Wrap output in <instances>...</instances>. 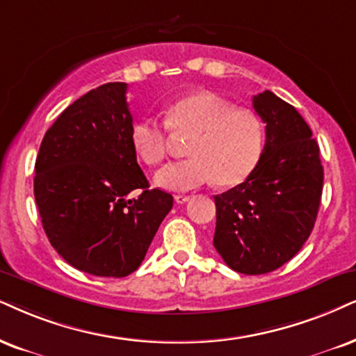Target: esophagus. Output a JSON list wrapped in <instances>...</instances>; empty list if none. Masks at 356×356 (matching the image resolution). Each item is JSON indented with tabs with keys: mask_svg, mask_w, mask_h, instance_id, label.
Segmentation results:
<instances>
[{
	"mask_svg": "<svg viewBox=\"0 0 356 356\" xmlns=\"http://www.w3.org/2000/svg\"><path fill=\"white\" fill-rule=\"evenodd\" d=\"M188 199H191L188 195H175L174 197V200L177 202V204H186V202H188Z\"/></svg>",
	"mask_w": 356,
	"mask_h": 356,
	"instance_id": "obj_1",
	"label": "esophagus"
}]
</instances>
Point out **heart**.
<instances>
[{
    "mask_svg": "<svg viewBox=\"0 0 356 356\" xmlns=\"http://www.w3.org/2000/svg\"><path fill=\"white\" fill-rule=\"evenodd\" d=\"M169 128L193 138L187 147L192 157L156 174L157 186L168 191H192L213 181L235 186L248 177L263 151L258 116L205 90L170 103L165 123L143 118L133 124L131 145L146 164L157 165L165 159Z\"/></svg>",
    "mask_w": 356,
    "mask_h": 356,
    "instance_id": "b5f03b06",
    "label": "heart"
}]
</instances>
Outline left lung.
<instances>
[{
	"label": "left lung",
	"mask_w": 356,
	"mask_h": 356,
	"mask_svg": "<svg viewBox=\"0 0 356 356\" xmlns=\"http://www.w3.org/2000/svg\"><path fill=\"white\" fill-rule=\"evenodd\" d=\"M266 143L245 182L215 195L213 246L233 271L266 274L298 254L312 233L323 187L321 151L294 106L269 90L253 97Z\"/></svg>",
	"instance_id": "1"
}]
</instances>
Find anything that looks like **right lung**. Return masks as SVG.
I'll return each instance as SVG.
<instances>
[{"mask_svg": "<svg viewBox=\"0 0 356 356\" xmlns=\"http://www.w3.org/2000/svg\"><path fill=\"white\" fill-rule=\"evenodd\" d=\"M128 85L90 90L40 143L34 197L54 250L79 271L124 277L145 259L174 199L149 188L131 145ZM142 193L129 200V191Z\"/></svg>", "mask_w": 356, "mask_h": 356, "instance_id": "add662e5", "label": "right lung"}]
</instances>
